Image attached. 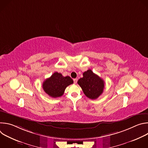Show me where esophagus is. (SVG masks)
<instances>
[{
	"mask_svg": "<svg viewBox=\"0 0 148 148\" xmlns=\"http://www.w3.org/2000/svg\"><path fill=\"white\" fill-rule=\"evenodd\" d=\"M73 81H74V84H76V83L77 82L78 79H77V78H75V79H73Z\"/></svg>",
	"mask_w": 148,
	"mask_h": 148,
	"instance_id": "1",
	"label": "esophagus"
}]
</instances>
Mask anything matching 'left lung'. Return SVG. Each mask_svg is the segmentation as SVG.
Instances as JSON below:
<instances>
[{
    "instance_id": "8db88e82",
    "label": "left lung",
    "mask_w": 148,
    "mask_h": 148,
    "mask_svg": "<svg viewBox=\"0 0 148 148\" xmlns=\"http://www.w3.org/2000/svg\"><path fill=\"white\" fill-rule=\"evenodd\" d=\"M78 84L84 94L91 99L98 98L102 94L104 88V81L91 70L83 73V77L78 79Z\"/></svg>"
}]
</instances>
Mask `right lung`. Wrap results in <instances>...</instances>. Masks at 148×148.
I'll return each mask as SVG.
<instances>
[{
    "label": "right lung",
    "instance_id": "right-lung-1",
    "mask_svg": "<svg viewBox=\"0 0 148 148\" xmlns=\"http://www.w3.org/2000/svg\"><path fill=\"white\" fill-rule=\"evenodd\" d=\"M73 84V80L69 76L63 77L61 73L55 72L43 83L45 92L53 98H57L64 94L67 87Z\"/></svg>",
    "mask_w": 148,
    "mask_h": 148
}]
</instances>
